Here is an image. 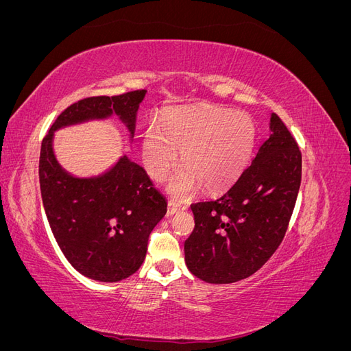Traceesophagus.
<instances>
[{"label":"esophagus","mask_w":351,"mask_h":351,"mask_svg":"<svg viewBox=\"0 0 351 351\" xmlns=\"http://www.w3.org/2000/svg\"><path fill=\"white\" fill-rule=\"evenodd\" d=\"M183 209H186V206H184V205H180V204H177V202H174V200H169V202H168L167 217H173L174 214H177V212L183 210Z\"/></svg>","instance_id":"esophagus-1"}]
</instances>
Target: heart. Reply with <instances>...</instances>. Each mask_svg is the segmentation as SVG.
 Returning <instances> with one entry per match:
<instances>
[{
	"label": "heart",
	"instance_id": "b5f03b06",
	"mask_svg": "<svg viewBox=\"0 0 351 351\" xmlns=\"http://www.w3.org/2000/svg\"><path fill=\"white\" fill-rule=\"evenodd\" d=\"M256 125L249 115L219 108L178 110L162 120L161 129L149 125L143 137L142 155L146 171L162 182L178 164L183 168L169 183L178 197L192 196L199 183L208 192H221L247 168Z\"/></svg>",
	"mask_w": 351,
	"mask_h": 351
}]
</instances>
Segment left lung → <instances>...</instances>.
Segmentation results:
<instances>
[{
  "label": "left lung",
  "mask_w": 351,
  "mask_h": 351,
  "mask_svg": "<svg viewBox=\"0 0 351 351\" xmlns=\"http://www.w3.org/2000/svg\"><path fill=\"white\" fill-rule=\"evenodd\" d=\"M271 136L228 192L192 205L195 230L186 265L210 284H230L261 269L281 244L302 183V152L277 114Z\"/></svg>",
  "instance_id": "8db88e82"
}]
</instances>
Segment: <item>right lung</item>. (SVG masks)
I'll return each mask as SVG.
<instances>
[{
    "label": "right lung",
    "instance_id": "1",
    "mask_svg": "<svg viewBox=\"0 0 351 351\" xmlns=\"http://www.w3.org/2000/svg\"><path fill=\"white\" fill-rule=\"evenodd\" d=\"M145 93L139 89L74 102L42 141L39 183L52 234L73 268L97 281H121L141 268L151 232L167 214V200L145 169L127 156L97 178L69 176L56 161L52 134L62 125L112 112L133 134Z\"/></svg>",
    "mask_w": 351,
    "mask_h": 351
}]
</instances>
